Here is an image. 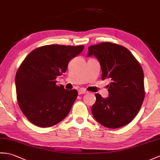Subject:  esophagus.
<instances>
[{
    "mask_svg": "<svg viewBox=\"0 0 160 160\" xmlns=\"http://www.w3.org/2000/svg\"><path fill=\"white\" fill-rule=\"evenodd\" d=\"M87 92H88L87 91H85V89H79V90L78 91V93H79V95H81V94H84V93H86Z\"/></svg>",
    "mask_w": 160,
    "mask_h": 160,
    "instance_id": "obj_1",
    "label": "esophagus"
}]
</instances>
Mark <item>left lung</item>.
<instances>
[{
  "instance_id": "obj_1",
  "label": "left lung",
  "mask_w": 160,
  "mask_h": 160,
  "mask_svg": "<svg viewBox=\"0 0 160 160\" xmlns=\"http://www.w3.org/2000/svg\"><path fill=\"white\" fill-rule=\"evenodd\" d=\"M88 56L98 58L102 80L109 79V96L96 93L92 107L93 118L108 128H118L131 122L138 114L145 98L143 70L125 47L110 42L89 46Z\"/></svg>"
}]
</instances>
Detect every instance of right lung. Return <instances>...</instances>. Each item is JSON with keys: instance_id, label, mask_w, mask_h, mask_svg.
<instances>
[{"instance_id": "obj_1", "label": "right lung", "mask_w": 160, "mask_h": 160, "mask_svg": "<svg viewBox=\"0 0 160 160\" xmlns=\"http://www.w3.org/2000/svg\"><path fill=\"white\" fill-rule=\"evenodd\" d=\"M83 49V45H44L32 51L22 62L15 75L17 100L29 122L47 128L68 115L78 92L56 85V79Z\"/></svg>"}]
</instances>
